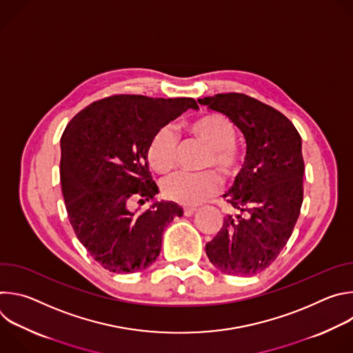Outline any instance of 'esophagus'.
Listing matches in <instances>:
<instances>
[{"label": "esophagus", "instance_id": "34e87169", "mask_svg": "<svg viewBox=\"0 0 353 353\" xmlns=\"http://www.w3.org/2000/svg\"><path fill=\"white\" fill-rule=\"evenodd\" d=\"M195 211H196L195 208H184V210H183V212H184L185 216H192V215L195 214Z\"/></svg>", "mask_w": 353, "mask_h": 353}]
</instances>
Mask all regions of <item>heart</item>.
<instances>
[{"mask_svg":"<svg viewBox=\"0 0 353 353\" xmlns=\"http://www.w3.org/2000/svg\"><path fill=\"white\" fill-rule=\"evenodd\" d=\"M187 135L208 148L204 168H212L221 177L232 179L240 168V152L236 146V128L223 116L207 114L185 125ZM177 135L169 125L155 132L148 146V159L158 173H169L177 161ZM219 187L212 172L201 174L176 173L161 184L162 195L173 203L192 207L204 203Z\"/></svg>","mask_w":353,"mask_h":353,"instance_id":"obj_1","label":"heart"}]
</instances>
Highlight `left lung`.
Returning <instances> with one entry per match:
<instances>
[{"mask_svg":"<svg viewBox=\"0 0 353 353\" xmlns=\"http://www.w3.org/2000/svg\"><path fill=\"white\" fill-rule=\"evenodd\" d=\"M198 103L229 117L245 139L244 165L223 194L237 214L223 218L205 245L207 256L223 274L256 275L278 257L300 214L301 138L282 113L243 93H219Z\"/></svg>","mask_w":353,"mask_h":353,"instance_id":"1","label":"left lung"}]
</instances>
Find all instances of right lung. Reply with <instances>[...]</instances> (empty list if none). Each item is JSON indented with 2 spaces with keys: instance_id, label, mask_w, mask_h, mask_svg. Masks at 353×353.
Wrapping results in <instances>:
<instances>
[{
  "instance_id": "add662e5",
  "label": "right lung",
  "mask_w": 353,
  "mask_h": 353,
  "mask_svg": "<svg viewBox=\"0 0 353 353\" xmlns=\"http://www.w3.org/2000/svg\"><path fill=\"white\" fill-rule=\"evenodd\" d=\"M188 109L191 97L117 94L81 110L61 137V188L72 229L103 268L117 274L146 270L158 259L166 226L183 215L172 201H157L148 146L158 130ZM150 200L143 213L129 205Z\"/></svg>"
}]
</instances>
